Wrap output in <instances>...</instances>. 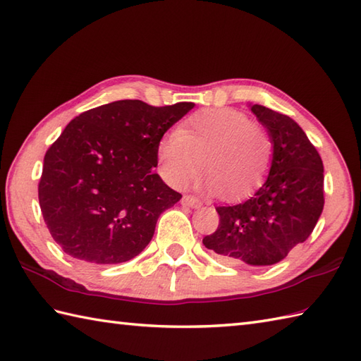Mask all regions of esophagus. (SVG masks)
<instances>
[{
  "mask_svg": "<svg viewBox=\"0 0 361 361\" xmlns=\"http://www.w3.org/2000/svg\"><path fill=\"white\" fill-rule=\"evenodd\" d=\"M181 203L185 204V206H189V208H194V209H197V208H200L202 206V202L198 200L197 197H192V195H185L181 198Z\"/></svg>",
  "mask_w": 361,
  "mask_h": 361,
  "instance_id": "obj_1",
  "label": "esophagus"
}]
</instances>
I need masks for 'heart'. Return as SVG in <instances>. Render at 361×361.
Returning <instances> with one entry per match:
<instances>
[{
  "label": "heart",
  "mask_w": 361,
  "mask_h": 361,
  "mask_svg": "<svg viewBox=\"0 0 361 361\" xmlns=\"http://www.w3.org/2000/svg\"><path fill=\"white\" fill-rule=\"evenodd\" d=\"M273 153L268 130L228 106L194 113L157 145L159 173L169 185H188L202 163V185L226 198H242L262 185Z\"/></svg>",
  "instance_id": "heart-1"
}]
</instances>
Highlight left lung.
Instances as JSON below:
<instances>
[{
    "mask_svg": "<svg viewBox=\"0 0 361 361\" xmlns=\"http://www.w3.org/2000/svg\"><path fill=\"white\" fill-rule=\"evenodd\" d=\"M271 135L273 163L247 202L219 206L220 224L203 245L225 264L273 265L307 240L324 206V167L304 130L287 114L251 105Z\"/></svg>",
    "mask_w": 361,
    "mask_h": 361,
    "instance_id": "1",
    "label": "left lung"
}]
</instances>
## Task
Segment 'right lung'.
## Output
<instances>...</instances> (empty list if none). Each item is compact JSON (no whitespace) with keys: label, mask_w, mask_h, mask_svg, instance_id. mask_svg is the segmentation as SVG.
<instances>
[{"label":"right lung","mask_w":361,"mask_h":361,"mask_svg":"<svg viewBox=\"0 0 361 361\" xmlns=\"http://www.w3.org/2000/svg\"><path fill=\"white\" fill-rule=\"evenodd\" d=\"M192 102L116 101L74 118L44 155V224L74 259L121 264L147 247L161 212L181 198L155 172L157 145Z\"/></svg>","instance_id":"right-lung-1"}]
</instances>
